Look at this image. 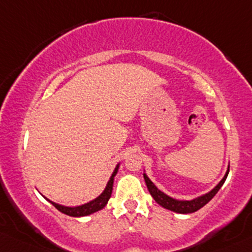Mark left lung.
Instances as JSON below:
<instances>
[{"label": "left lung", "mask_w": 252, "mask_h": 252, "mask_svg": "<svg viewBox=\"0 0 252 252\" xmlns=\"http://www.w3.org/2000/svg\"><path fill=\"white\" fill-rule=\"evenodd\" d=\"M228 173H229V166H228V170H227L226 175L223 176V179L219 182V185H217L215 189H211L210 192L206 193V194L200 195V197L194 198V199H192V200L174 199V198L169 197V195H166L165 193H163L161 190L158 189L157 187H156V185L153 184L150 179H148L146 174H144V179H145V182H146V185H147L148 192L151 193V195L153 197V199L159 204V205L163 206V208L168 209V210L175 211V213L190 214V213H195L197 210L202 209L205 204H208L214 197H215L216 193L219 192V189H221L222 185H223L224 181H226Z\"/></svg>", "instance_id": "8db88e82"}]
</instances>
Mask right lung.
Wrapping results in <instances>:
<instances>
[{
  "instance_id": "obj_1",
  "label": "right lung",
  "mask_w": 252,
  "mask_h": 252,
  "mask_svg": "<svg viewBox=\"0 0 252 252\" xmlns=\"http://www.w3.org/2000/svg\"><path fill=\"white\" fill-rule=\"evenodd\" d=\"M119 168V164H117V166L115 168V171H113L112 175H111L110 180H108L107 185H106V189H104V192L99 195L97 198H95L94 200L92 202L83 204V205H79V206H63L60 205V204H57L52 200H48L49 203H52L60 213L66 214L68 216H72V217H81V216H87V215H91L93 213H96V211L101 210L102 208H105V205L107 204L108 199H110L111 194H112V189H113V180H115L116 174H117Z\"/></svg>"
}]
</instances>
